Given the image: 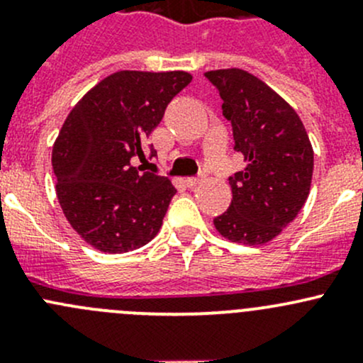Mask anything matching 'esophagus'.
<instances>
[{
  "mask_svg": "<svg viewBox=\"0 0 363 363\" xmlns=\"http://www.w3.org/2000/svg\"><path fill=\"white\" fill-rule=\"evenodd\" d=\"M200 182H202V179H199V177L186 179V186H188L189 189H195V188H199V186H200Z\"/></svg>",
  "mask_w": 363,
  "mask_h": 363,
  "instance_id": "34e87169",
  "label": "esophagus"
}]
</instances>
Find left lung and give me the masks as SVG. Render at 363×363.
Segmentation results:
<instances>
[{"label": "left lung", "mask_w": 363, "mask_h": 363, "mask_svg": "<svg viewBox=\"0 0 363 363\" xmlns=\"http://www.w3.org/2000/svg\"><path fill=\"white\" fill-rule=\"evenodd\" d=\"M223 98L246 167L230 177L232 203L214 219L225 239L259 246L276 239L306 203L314 152L298 113L272 87L240 68L205 73Z\"/></svg>", "instance_id": "1"}]
</instances>
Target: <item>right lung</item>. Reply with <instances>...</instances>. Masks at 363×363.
<instances>
[{"mask_svg":"<svg viewBox=\"0 0 363 363\" xmlns=\"http://www.w3.org/2000/svg\"><path fill=\"white\" fill-rule=\"evenodd\" d=\"M191 79L181 69L116 72L91 87L65 119L52 145L56 195L72 228L94 250L133 251L160 232L177 189L133 160L145 158V138Z\"/></svg>","mask_w":363,"mask_h":363,"instance_id":"add662e5","label":"right lung"}]
</instances>
